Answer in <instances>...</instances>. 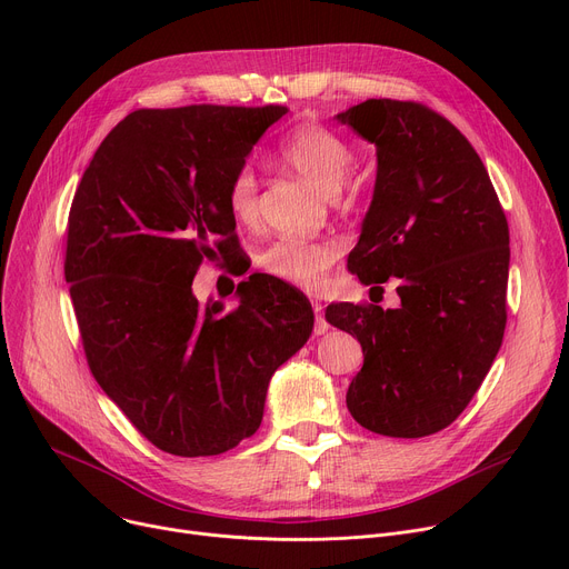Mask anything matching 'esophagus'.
I'll return each instance as SVG.
<instances>
[{
    "instance_id": "1",
    "label": "esophagus",
    "mask_w": 569,
    "mask_h": 569,
    "mask_svg": "<svg viewBox=\"0 0 569 569\" xmlns=\"http://www.w3.org/2000/svg\"><path fill=\"white\" fill-rule=\"evenodd\" d=\"M311 307H313V313H316V327H313V332H316V335H325L327 330H330V325H327L325 313H322L325 307H322V302H318V300H313Z\"/></svg>"
}]
</instances>
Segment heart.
Here are the masks:
<instances>
[{
    "mask_svg": "<svg viewBox=\"0 0 569 569\" xmlns=\"http://www.w3.org/2000/svg\"><path fill=\"white\" fill-rule=\"evenodd\" d=\"M281 157L327 196H335L355 166L352 147L337 133L318 124H302L281 144ZM260 184L251 163L239 166L228 182V209L237 223L251 226L260 209ZM339 258L335 242H300L277 239L260 253V267L269 277L307 290H318Z\"/></svg>",
    "mask_w": 569,
    "mask_h": 569,
    "instance_id": "obj_1",
    "label": "heart"
}]
</instances>
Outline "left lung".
<instances>
[{
	"label": "left lung",
	"instance_id": "1",
	"mask_svg": "<svg viewBox=\"0 0 569 569\" xmlns=\"http://www.w3.org/2000/svg\"><path fill=\"white\" fill-rule=\"evenodd\" d=\"M376 144L378 170L348 269L371 290L399 279V309L330 305L365 365L346 403L365 429L422 438L450 427L480 390L507 322L510 228L466 136L415 101L369 99L339 112Z\"/></svg>",
	"mask_w": 569,
	"mask_h": 569
}]
</instances>
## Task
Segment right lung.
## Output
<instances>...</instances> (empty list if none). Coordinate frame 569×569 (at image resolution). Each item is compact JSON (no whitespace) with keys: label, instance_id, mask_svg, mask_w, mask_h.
<instances>
[{"label":"right lung","instance_id":"add662e5","mask_svg":"<svg viewBox=\"0 0 569 569\" xmlns=\"http://www.w3.org/2000/svg\"><path fill=\"white\" fill-rule=\"evenodd\" d=\"M286 106L136 110L101 142L69 214L64 277L101 390L159 450L214 457L253 436L269 378L313 330L307 297L251 274L239 307L200 305V262L230 256L228 182Z\"/></svg>","mask_w":569,"mask_h":569}]
</instances>
